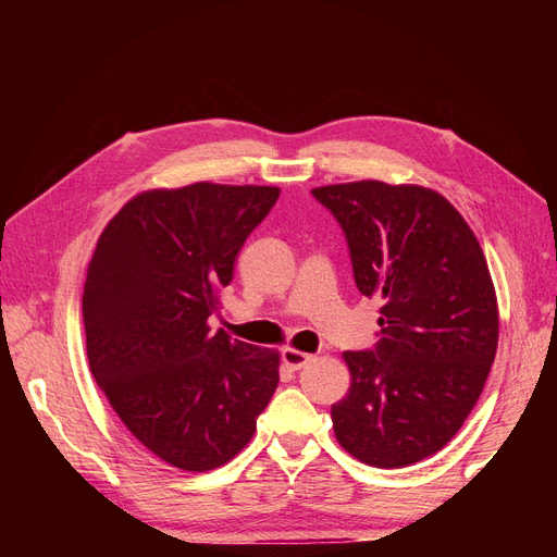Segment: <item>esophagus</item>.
I'll use <instances>...</instances> for the list:
<instances>
[{"label": "esophagus", "instance_id": "34e87169", "mask_svg": "<svg viewBox=\"0 0 557 557\" xmlns=\"http://www.w3.org/2000/svg\"><path fill=\"white\" fill-rule=\"evenodd\" d=\"M281 360H283V367H285V369H290V372H297V369L307 367V364L313 360V356H309V352L295 350V348H283Z\"/></svg>", "mask_w": 557, "mask_h": 557}]
</instances>
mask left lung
<instances>
[{
  "instance_id": "left-lung-1",
  "label": "left lung",
  "mask_w": 557,
  "mask_h": 557,
  "mask_svg": "<svg viewBox=\"0 0 557 557\" xmlns=\"http://www.w3.org/2000/svg\"><path fill=\"white\" fill-rule=\"evenodd\" d=\"M311 193L346 234L358 290L383 299L376 346L344 352L350 387L332 404L336 442L381 469L425 460L458 434L497 352L483 250L430 188L356 181Z\"/></svg>"
}]
</instances>
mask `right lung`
<instances>
[{"label":"right lung","mask_w":557,"mask_h":557,"mask_svg":"<svg viewBox=\"0 0 557 557\" xmlns=\"http://www.w3.org/2000/svg\"><path fill=\"white\" fill-rule=\"evenodd\" d=\"M278 199L269 185L141 193L97 242L83 288L90 372L123 425L185 471L230 462L278 385V352L211 332L218 293Z\"/></svg>","instance_id":"1"}]
</instances>
